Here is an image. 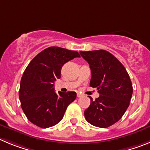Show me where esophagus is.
<instances>
[{
    "instance_id": "1",
    "label": "esophagus",
    "mask_w": 150,
    "mask_h": 150,
    "mask_svg": "<svg viewBox=\"0 0 150 150\" xmlns=\"http://www.w3.org/2000/svg\"><path fill=\"white\" fill-rule=\"evenodd\" d=\"M83 96V94L82 93H77V97H78V98H80V97Z\"/></svg>"
}]
</instances>
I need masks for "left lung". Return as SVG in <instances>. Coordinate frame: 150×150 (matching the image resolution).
<instances>
[{
	"label": "left lung",
	"instance_id": "1",
	"mask_svg": "<svg viewBox=\"0 0 150 150\" xmlns=\"http://www.w3.org/2000/svg\"><path fill=\"white\" fill-rule=\"evenodd\" d=\"M90 65V85L96 87L98 98L84 111L86 120L94 126L108 128L122 118L132 98V83L127 71L114 55L105 50L80 52Z\"/></svg>",
	"mask_w": 150,
	"mask_h": 150
}]
</instances>
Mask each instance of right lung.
<instances>
[{
	"label": "right lung",
	"mask_w": 150,
	"mask_h": 150,
	"mask_svg": "<svg viewBox=\"0 0 150 150\" xmlns=\"http://www.w3.org/2000/svg\"><path fill=\"white\" fill-rule=\"evenodd\" d=\"M80 57L78 52L60 47H49L30 62L21 79L19 99L30 122L46 129L58 123L67 107L76 98L75 92L56 93L54 83L60 78L63 66Z\"/></svg>",
	"instance_id": "add662e5"
}]
</instances>
